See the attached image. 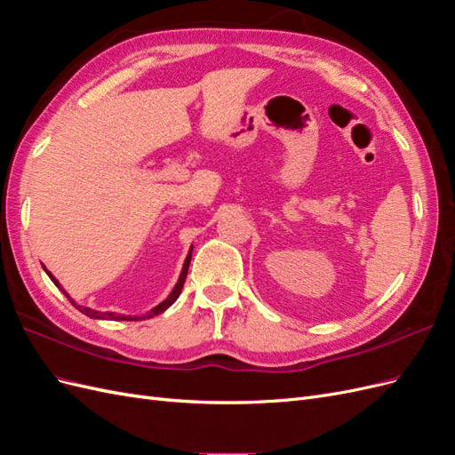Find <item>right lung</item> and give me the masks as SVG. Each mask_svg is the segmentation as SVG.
Listing matches in <instances>:
<instances>
[{
    "instance_id": "obj_1",
    "label": "right lung",
    "mask_w": 455,
    "mask_h": 455,
    "mask_svg": "<svg viewBox=\"0 0 455 455\" xmlns=\"http://www.w3.org/2000/svg\"><path fill=\"white\" fill-rule=\"evenodd\" d=\"M191 251H194V246H191V249H189V254L186 256V261H184V267H182V273H180V277H178V283L174 284V288H172V292L169 294V298L167 299H163L161 301V304L159 306H156L154 309H151V311H148L146 315H140V316H132V315H119V313H109V311H106V313H102V311H94V309H91V307H84V306H77L76 304V301L70 298V296H68V292L64 291V288L60 286V283L57 281V279H54L52 277V275H51V271H47V275H49V279L54 283V284H57L59 288H60V291L68 296V299H70L72 301V306L74 307H77L81 313H84V315H87V316H91V319H102V321H140V319H151V316H156V315H159V313H163L164 309H169L172 304H174V301L178 299V296H180V292H182V286H184V283H186V275H188V267H189V259H191Z\"/></svg>"
}]
</instances>
